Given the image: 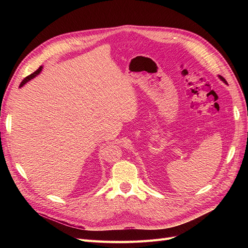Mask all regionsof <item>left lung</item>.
Listing matches in <instances>:
<instances>
[{
    "instance_id": "left-lung-1",
    "label": "left lung",
    "mask_w": 248,
    "mask_h": 248,
    "mask_svg": "<svg viewBox=\"0 0 248 248\" xmlns=\"http://www.w3.org/2000/svg\"><path fill=\"white\" fill-rule=\"evenodd\" d=\"M219 78L222 80V81H224V82H226V84H228V82H227V80L226 79H224V78H222L221 76H219Z\"/></svg>"
}]
</instances>
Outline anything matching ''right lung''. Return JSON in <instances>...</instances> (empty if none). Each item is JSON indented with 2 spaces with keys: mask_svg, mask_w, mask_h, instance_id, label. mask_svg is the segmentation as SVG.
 Here are the masks:
<instances>
[{
  "mask_svg": "<svg viewBox=\"0 0 248 248\" xmlns=\"http://www.w3.org/2000/svg\"><path fill=\"white\" fill-rule=\"evenodd\" d=\"M41 69H42V67L40 66V67H39V68H38V69H37V70H36L35 72H33L32 74H30V76H28V77H27L26 78H24V80H22V81L20 82V86H19V87H22V86H24V85L26 84V82H27V81H29L30 79H32L33 78H35V77L37 76V74H39V73H40V71H41Z\"/></svg>",
  "mask_w": 248,
  "mask_h": 248,
  "instance_id": "obj_1",
  "label": "right lung"
}]
</instances>
